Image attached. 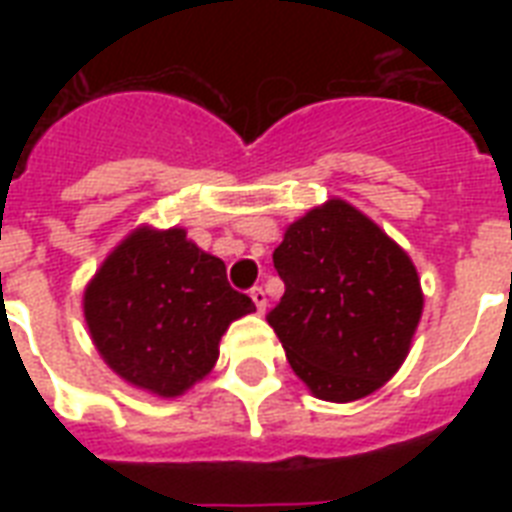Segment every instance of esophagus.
Instances as JSON below:
<instances>
[{"mask_svg":"<svg viewBox=\"0 0 512 512\" xmlns=\"http://www.w3.org/2000/svg\"><path fill=\"white\" fill-rule=\"evenodd\" d=\"M249 297H252V303H255L257 313H265V308H268V297H265L263 287L252 289V292H249Z\"/></svg>","mask_w":512,"mask_h":512,"instance_id":"esophagus-1","label":"esophagus"}]
</instances>
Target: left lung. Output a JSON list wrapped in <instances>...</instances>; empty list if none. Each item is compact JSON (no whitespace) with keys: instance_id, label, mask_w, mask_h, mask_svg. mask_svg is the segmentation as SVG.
Instances as JSON below:
<instances>
[{"instance_id":"8db88e82","label":"left lung","mask_w":512,"mask_h":512,"mask_svg":"<svg viewBox=\"0 0 512 512\" xmlns=\"http://www.w3.org/2000/svg\"><path fill=\"white\" fill-rule=\"evenodd\" d=\"M273 265L284 297L268 324L313 396L358 401L401 369L425 295L412 257L372 217L324 201L287 225Z\"/></svg>"}]
</instances>
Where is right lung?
Masks as SVG:
<instances>
[{
  "label": "right lung",
  "mask_w": 512,
  "mask_h": 512,
  "mask_svg": "<svg viewBox=\"0 0 512 512\" xmlns=\"http://www.w3.org/2000/svg\"><path fill=\"white\" fill-rule=\"evenodd\" d=\"M84 321L108 369L151 396L177 398L207 377L233 321L255 313L220 257L185 228L138 225L84 287Z\"/></svg>",
  "instance_id": "obj_1"
}]
</instances>
